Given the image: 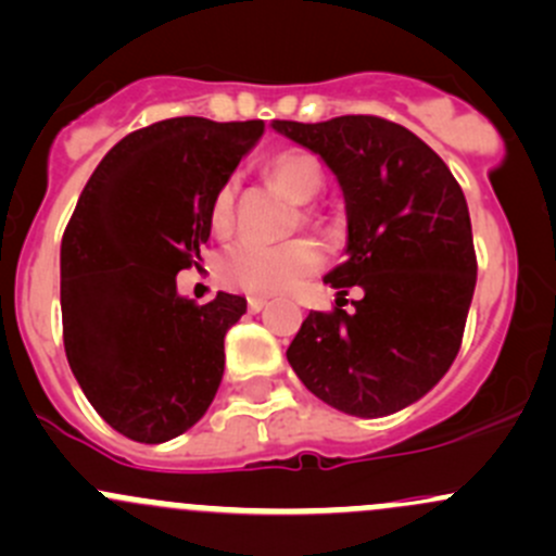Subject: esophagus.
<instances>
[{"instance_id": "34e87169", "label": "esophagus", "mask_w": 556, "mask_h": 556, "mask_svg": "<svg viewBox=\"0 0 556 556\" xmlns=\"http://www.w3.org/2000/svg\"><path fill=\"white\" fill-rule=\"evenodd\" d=\"M266 304H268V299H266V295H250V299H247V309H250L252 314H255V312H261L263 306H266Z\"/></svg>"}]
</instances>
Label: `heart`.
Wrapping results in <instances>:
<instances>
[{"mask_svg": "<svg viewBox=\"0 0 556 556\" xmlns=\"http://www.w3.org/2000/svg\"><path fill=\"white\" fill-rule=\"evenodd\" d=\"M268 174L299 204H306L323 190V166L301 150H285L274 155L268 161ZM233 199H237V179H226L212 195L210 226L217 237H226L231 231ZM319 261L323 255L312 239H290L285 244L242 242L223 252L217 274L228 288L268 295L293 288L299 279L319 266Z\"/></svg>", "mask_w": 556, "mask_h": 556, "instance_id": "obj_1", "label": "heart"}]
</instances>
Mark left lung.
<instances>
[{"instance_id":"left-lung-1","label":"left lung","mask_w":556,"mask_h":556,"mask_svg":"<svg viewBox=\"0 0 556 556\" xmlns=\"http://www.w3.org/2000/svg\"><path fill=\"white\" fill-rule=\"evenodd\" d=\"M317 155L346 210L344 263L325 274L333 312H309L288 363L306 390L352 417H387L444 379L476 288L473 231L450 166L408 128L374 115L271 121ZM350 287L364 299L341 311Z\"/></svg>"}]
</instances>
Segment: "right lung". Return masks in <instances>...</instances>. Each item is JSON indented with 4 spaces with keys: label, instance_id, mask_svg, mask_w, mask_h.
<instances>
[{
    "label": "right lung",
    "instance_id": "add662e5",
    "mask_svg": "<svg viewBox=\"0 0 556 556\" xmlns=\"http://www.w3.org/2000/svg\"><path fill=\"white\" fill-rule=\"evenodd\" d=\"M263 121L172 117L123 137L83 188L61 239L64 350L110 428L164 444L206 414L242 295L195 306L177 274L201 261L210 204Z\"/></svg>",
    "mask_w": 556,
    "mask_h": 556
}]
</instances>
